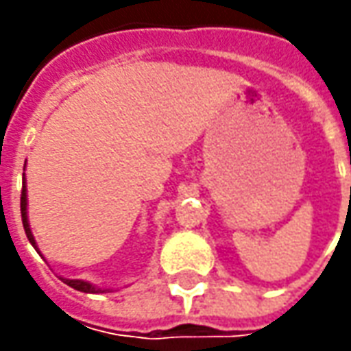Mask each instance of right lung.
Here are the masks:
<instances>
[{
  "label": "right lung",
  "instance_id": "1",
  "mask_svg": "<svg viewBox=\"0 0 351 351\" xmlns=\"http://www.w3.org/2000/svg\"><path fill=\"white\" fill-rule=\"evenodd\" d=\"M21 217H23L25 234H27V238H29V242H31L34 248H36L34 238L33 234H31V228H29V221H27V189H25V180H23V191H21ZM60 279L66 283V285L74 287L75 291H82V293H105L103 289H97V287H93L91 283H88V281H82V279H64V277H60Z\"/></svg>",
  "mask_w": 351,
  "mask_h": 351
}]
</instances>
